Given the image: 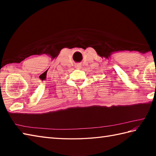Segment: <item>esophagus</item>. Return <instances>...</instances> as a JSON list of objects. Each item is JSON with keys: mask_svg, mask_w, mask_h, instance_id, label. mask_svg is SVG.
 <instances>
[{"mask_svg": "<svg viewBox=\"0 0 156 156\" xmlns=\"http://www.w3.org/2000/svg\"><path fill=\"white\" fill-rule=\"evenodd\" d=\"M75 67L77 69H80L82 67V65H81V64H76Z\"/></svg>", "mask_w": 156, "mask_h": 156, "instance_id": "1", "label": "esophagus"}]
</instances>
